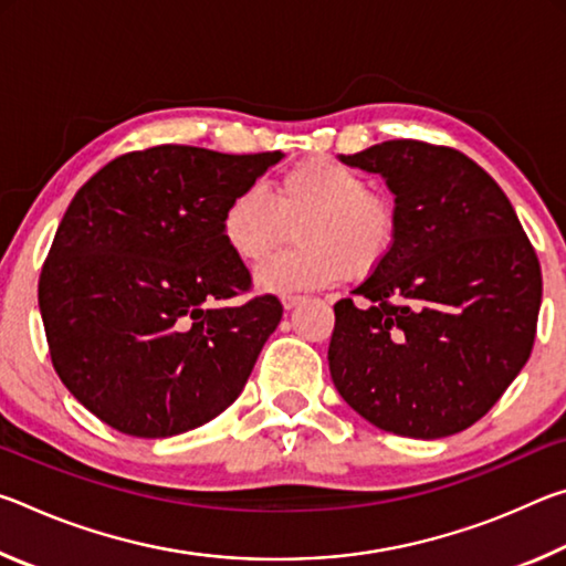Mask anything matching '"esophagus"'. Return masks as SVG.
Segmentation results:
<instances>
[{"mask_svg":"<svg viewBox=\"0 0 566 566\" xmlns=\"http://www.w3.org/2000/svg\"><path fill=\"white\" fill-rule=\"evenodd\" d=\"M304 302V296H296V294H286V296H282V306L286 312L290 310H294V306H300Z\"/></svg>","mask_w":566,"mask_h":566,"instance_id":"esophagus-1","label":"esophagus"}]
</instances>
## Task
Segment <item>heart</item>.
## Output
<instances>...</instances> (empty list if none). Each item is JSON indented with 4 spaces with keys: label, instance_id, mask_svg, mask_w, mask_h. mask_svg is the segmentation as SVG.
<instances>
[{
    "label": "heart",
    "instance_id": "obj_1",
    "mask_svg": "<svg viewBox=\"0 0 566 566\" xmlns=\"http://www.w3.org/2000/svg\"><path fill=\"white\" fill-rule=\"evenodd\" d=\"M222 239L242 262H256L294 227L296 249L274 254L254 272L264 294L324 290L344 276H369L395 252L399 217L367 179L332 157H310L276 179L272 199L244 187L222 209Z\"/></svg>",
    "mask_w": 566,
    "mask_h": 566
}]
</instances>
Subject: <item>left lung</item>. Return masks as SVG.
<instances>
[{"instance_id":"obj_1","label":"left lung","mask_w":566,"mask_h":566,"mask_svg":"<svg viewBox=\"0 0 566 566\" xmlns=\"http://www.w3.org/2000/svg\"><path fill=\"white\" fill-rule=\"evenodd\" d=\"M344 165L395 195V252L334 304L329 371L385 432L439 439L490 411L530 359L542 270L514 207L452 147L381 142Z\"/></svg>"}]
</instances>
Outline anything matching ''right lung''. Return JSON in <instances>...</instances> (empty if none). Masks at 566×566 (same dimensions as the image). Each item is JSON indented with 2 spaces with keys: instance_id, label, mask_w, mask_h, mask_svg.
Returning <instances> with one entry per match:
<instances>
[{
  "instance_id": "obj_1",
  "label": "right lung",
  "mask_w": 566,
  "mask_h": 566,
  "mask_svg": "<svg viewBox=\"0 0 566 566\" xmlns=\"http://www.w3.org/2000/svg\"><path fill=\"white\" fill-rule=\"evenodd\" d=\"M282 151L161 145L129 151L76 191L40 276V312L64 387L104 424L161 439L242 395L282 319L276 296L222 239V209Z\"/></svg>"
}]
</instances>
